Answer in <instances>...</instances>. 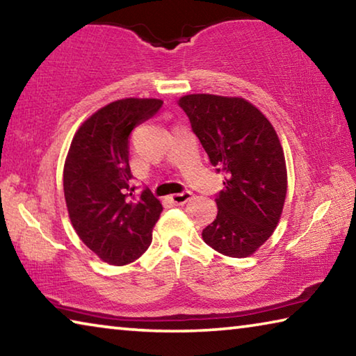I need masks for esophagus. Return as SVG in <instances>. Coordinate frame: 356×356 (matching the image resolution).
Here are the masks:
<instances>
[{
  "mask_svg": "<svg viewBox=\"0 0 356 356\" xmlns=\"http://www.w3.org/2000/svg\"><path fill=\"white\" fill-rule=\"evenodd\" d=\"M170 200L172 204L176 206H184L185 202H188L191 200V193L190 191H182V193H176V195H171Z\"/></svg>",
  "mask_w": 356,
  "mask_h": 356,
  "instance_id": "obj_1",
  "label": "esophagus"
}]
</instances>
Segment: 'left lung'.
Here are the masks:
<instances>
[{
    "mask_svg": "<svg viewBox=\"0 0 356 356\" xmlns=\"http://www.w3.org/2000/svg\"><path fill=\"white\" fill-rule=\"evenodd\" d=\"M179 105L210 163L225 172L216 218L202 231L215 251L246 257L272 236L287 193L284 152L270 120L242 97L190 94Z\"/></svg>",
    "mask_w": 356,
    "mask_h": 356,
    "instance_id": "left-lung-1",
    "label": "left lung"
}]
</instances>
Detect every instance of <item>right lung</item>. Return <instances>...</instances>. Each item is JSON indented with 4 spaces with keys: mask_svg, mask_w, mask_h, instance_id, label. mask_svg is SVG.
<instances>
[{
    "mask_svg": "<svg viewBox=\"0 0 356 356\" xmlns=\"http://www.w3.org/2000/svg\"><path fill=\"white\" fill-rule=\"evenodd\" d=\"M159 99H122L84 120L64 165V196L72 226L89 250L111 265L136 261L152 242L161 213L149 188L136 195L129 136L159 113Z\"/></svg>",
    "mask_w": 356,
    "mask_h": 356,
    "instance_id": "obj_1",
    "label": "right lung"
}]
</instances>
